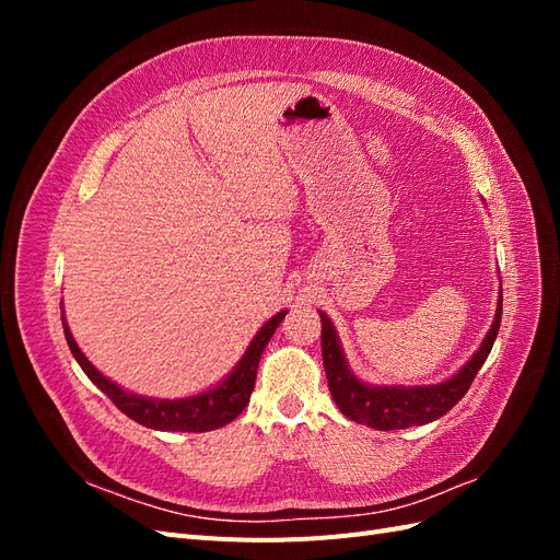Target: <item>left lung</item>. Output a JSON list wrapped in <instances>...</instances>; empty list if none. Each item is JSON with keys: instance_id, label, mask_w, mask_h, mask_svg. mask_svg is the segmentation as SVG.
<instances>
[{"instance_id": "8db88e82", "label": "left lung", "mask_w": 560, "mask_h": 560, "mask_svg": "<svg viewBox=\"0 0 560 560\" xmlns=\"http://www.w3.org/2000/svg\"><path fill=\"white\" fill-rule=\"evenodd\" d=\"M322 317V362H325L329 393L341 413L354 422H362L374 430H404L413 425H428V422L442 418L453 406L465 397L477 371L488 360L490 348H493L500 319H502V290L493 327L488 329L481 348L471 354V360L457 371L448 381L436 385H369L352 374L346 354L338 341V334L331 319L319 313Z\"/></svg>"}]
</instances>
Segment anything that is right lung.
<instances>
[{
  "mask_svg": "<svg viewBox=\"0 0 560 560\" xmlns=\"http://www.w3.org/2000/svg\"><path fill=\"white\" fill-rule=\"evenodd\" d=\"M284 315L287 311H280L278 315H273L266 322V325L257 331V336L252 338L243 360L235 364V369L222 383L214 385L212 389H206V393L186 397V399H151V397L128 393V389H124L121 385H116L107 376L100 374V371L89 362L86 354H83L81 348L77 346L65 317H62V327H65L67 346H70L74 360L83 369V374L103 389V393L116 404L118 411H124L128 418L151 430L210 432V430L229 425V422L238 418L245 406L249 404L254 381H257V366L261 360V352L268 346L270 336L276 334Z\"/></svg>",
  "mask_w": 560,
  "mask_h": 560,
  "instance_id": "add662e5",
  "label": "right lung"
}]
</instances>
